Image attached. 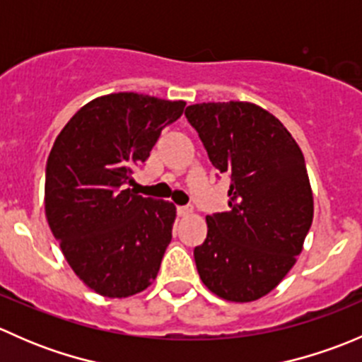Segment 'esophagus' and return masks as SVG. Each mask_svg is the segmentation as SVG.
<instances>
[{
    "label": "esophagus",
    "mask_w": 362,
    "mask_h": 362,
    "mask_svg": "<svg viewBox=\"0 0 362 362\" xmlns=\"http://www.w3.org/2000/svg\"><path fill=\"white\" fill-rule=\"evenodd\" d=\"M177 211L180 217H187V215L192 214V206H178Z\"/></svg>",
    "instance_id": "34e87169"
}]
</instances>
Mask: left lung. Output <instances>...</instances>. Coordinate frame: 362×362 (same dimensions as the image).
<instances>
[{
  "label": "left lung",
  "mask_w": 362,
  "mask_h": 362,
  "mask_svg": "<svg viewBox=\"0 0 362 362\" xmlns=\"http://www.w3.org/2000/svg\"><path fill=\"white\" fill-rule=\"evenodd\" d=\"M185 117L215 170L231 178L229 210L206 215L196 268L218 298L255 301L289 273L312 226L303 152L284 124L254 103L191 105Z\"/></svg>",
  "instance_id": "obj_1"
}]
</instances>
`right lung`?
I'll return each instance as SVG.
<instances>
[{
    "label": "right lung",
    "mask_w": 362,
    "mask_h": 362,
    "mask_svg": "<svg viewBox=\"0 0 362 362\" xmlns=\"http://www.w3.org/2000/svg\"><path fill=\"white\" fill-rule=\"evenodd\" d=\"M184 107L145 94H108L83 105L54 141L45 168L47 221L68 264L94 293L127 298L158 276L175 204L127 185Z\"/></svg>",
    "instance_id": "obj_1"
}]
</instances>
